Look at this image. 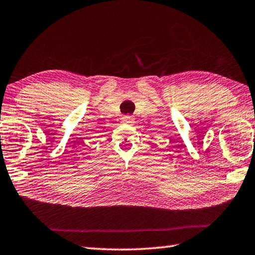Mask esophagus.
I'll use <instances>...</instances> for the list:
<instances>
[{
  "instance_id": "1",
  "label": "esophagus",
  "mask_w": 255,
  "mask_h": 255,
  "mask_svg": "<svg viewBox=\"0 0 255 255\" xmlns=\"http://www.w3.org/2000/svg\"><path fill=\"white\" fill-rule=\"evenodd\" d=\"M123 122L127 124H131L133 122V117L130 116V115H126V116L123 117Z\"/></svg>"
}]
</instances>
